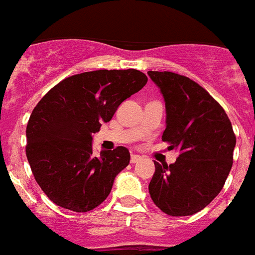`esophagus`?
Masks as SVG:
<instances>
[{"instance_id":"obj_1","label":"esophagus","mask_w":255,"mask_h":255,"mask_svg":"<svg viewBox=\"0 0 255 255\" xmlns=\"http://www.w3.org/2000/svg\"><path fill=\"white\" fill-rule=\"evenodd\" d=\"M141 159L140 155H137V154H132L131 155V163H136V162H138V160Z\"/></svg>"}]
</instances>
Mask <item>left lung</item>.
<instances>
[{"label": "left lung", "mask_w": 255, "mask_h": 255, "mask_svg": "<svg viewBox=\"0 0 255 255\" xmlns=\"http://www.w3.org/2000/svg\"><path fill=\"white\" fill-rule=\"evenodd\" d=\"M166 102L162 140L177 149L171 164H155L151 200L171 217L198 213L220 193L233 163L236 136L226 111L204 88L170 71H147Z\"/></svg>", "instance_id": "8db88e82"}]
</instances>
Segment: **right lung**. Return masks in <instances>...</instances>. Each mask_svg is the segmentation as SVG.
<instances>
[{
    "mask_svg": "<svg viewBox=\"0 0 255 255\" xmlns=\"http://www.w3.org/2000/svg\"><path fill=\"white\" fill-rule=\"evenodd\" d=\"M146 81V75L133 68L83 72L62 80L40 100L27 124L25 154L49 200L76 213L106 200L131 155L124 146L95 155L92 133Z\"/></svg>",
    "mask_w": 255,
    "mask_h": 255,
    "instance_id": "1",
    "label": "right lung"
}]
</instances>
